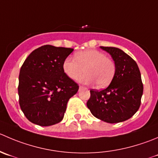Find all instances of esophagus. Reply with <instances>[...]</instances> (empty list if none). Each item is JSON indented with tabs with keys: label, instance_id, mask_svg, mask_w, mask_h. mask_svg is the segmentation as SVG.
Listing matches in <instances>:
<instances>
[{
	"label": "esophagus",
	"instance_id": "obj_1",
	"mask_svg": "<svg viewBox=\"0 0 158 158\" xmlns=\"http://www.w3.org/2000/svg\"><path fill=\"white\" fill-rule=\"evenodd\" d=\"M85 87L82 86V85H79V89H84Z\"/></svg>",
	"mask_w": 158,
	"mask_h": 158
}]
</instances>
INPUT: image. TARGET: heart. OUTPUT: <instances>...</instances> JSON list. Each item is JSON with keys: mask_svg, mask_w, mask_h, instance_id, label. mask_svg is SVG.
I'll use <instances>...</instances> for the list:
<instances>
[{"mask_svg": "<svg viewBox=\"0 0 158 158\" xmlns=\"http://www.w3.org/2000/svg\"><path fill=\"white\" fill-rule=\"evenodd\" d=\"M74 59L66 58L62 63L65 74L71 79H76L83 73L79 81L82 83L96 82L99 88L107 86L115 74L116 66L111 59L106 57L101 52L87 49L76 52Z\"/></svg>", "mask_w": 158, "mask_h": 158, "instance_id": "obj_1", "label": "heart"}]
</instances>
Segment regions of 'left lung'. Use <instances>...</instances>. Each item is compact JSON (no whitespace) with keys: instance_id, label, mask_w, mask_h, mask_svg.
<instances>
[{"instance_id":"1","label":"left lung","mask_w":158,"mask_h":158,"mask_svg":"<svg viewBox=\"0 0 158 158\" xmlns=\"http://www.w3.org/2000/svg\"><path fill=\"white\" fill-rule=\"evenodd\" d=\"M113 59V79L105 89L90 90L87 107L95 117L110 123H120L132 117L140 106L143 86L135 61L121 49L100 46Z\"/></svg>"}]
</instances>
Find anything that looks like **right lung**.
<instances>
[{"label":"right lung","instance_id":"1","mask_svg":"<svg viewBox=\"0 0 158 158\" xmlns=\"http://www.w3.org/2000/svg\"><path fill=\"white\" fill-rule=\"evenodd\" d=\"M73 48L46 45L34 50L20 70L18 96L27 120L42 127L62 121L69 99L79 85L62 69Z\"/></svg>","mask_w":158,"mask_h":158}]
</instances>
